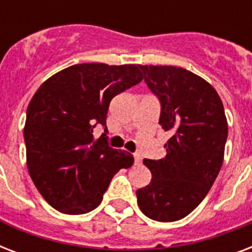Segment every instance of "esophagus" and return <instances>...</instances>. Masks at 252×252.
<instances>
[{"mask_svg": "<svg viewBox=\"0 0 252 252\" xmlns=\"http://www.w3.org/2000/svg\"><path fill=\"white\" fill-rule=\"evenodd\" d=\"M133 159H134V165H140L142 161V158L140 154H133Z\"/></svg>", "mask_w": 252, "mask_h": 252, "instance_id": "esophagus-1", "label": "esophagus"}]
</instances>
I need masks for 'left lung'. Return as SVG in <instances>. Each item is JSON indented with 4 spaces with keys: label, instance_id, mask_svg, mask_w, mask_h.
<instances>
[{
    "label": "left lung",
    "instance_id": "left-lung-1",
    "mask_svg": "<svg viewBox=\"0 0 252 252\" xmlns=\"http://www.w3.org/2000/svg\"><path fill=\"white\" fill-rule=\"evenodd\" d=\"M140 69L159 99V124L171 137L165 144V158L144 159L152 180L136 191L137 203L146 217L172 222L189 215L215 183L223 162L226 116L213 86L187 69Z\"/></svg>",
    "mask_w": 252,
    "mask_h": 252
}]
</instances>
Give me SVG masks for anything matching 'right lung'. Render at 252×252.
Instances as JSON below:
<instances>
[{"label": "right lung", "instance_id": "1", "mask_svg": "<svg viewBox=\"0 0 252 252\" xmlns=\"http://www.w3.org/2000/svg\"><path fill=\"white\" fill-rule=\"evenodd\" d=\"M142 81L140 65H72L45 81L27 107L25 142L31 179L61 213L84 215L98 207L112 176L133 156L107 141L111 99ZM105 133L95 140L94 128Z\"/></svg>", "mask_w": 252, "mask_h": 252}]
</instances>
